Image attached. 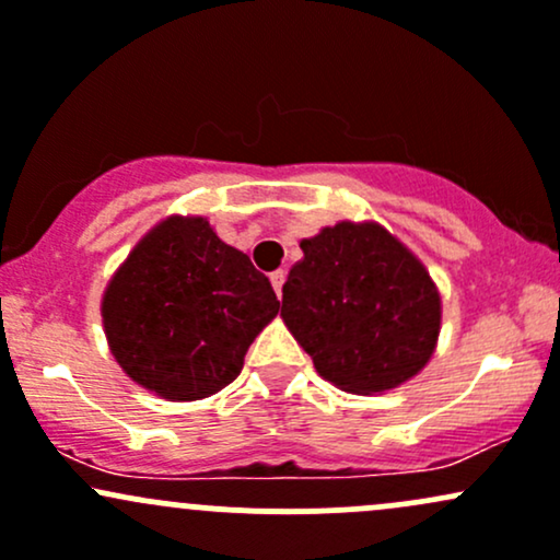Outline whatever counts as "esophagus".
<instances>
[{
	"label": "esophagus",
	"instance_id": "esophagus-1",
	"mask_svg": "<svg viewBox=\"0 0 560 560\" xmlns=\"http://www.w3.org/2000/svg\"><path fill=\"white\" fill-rule=\"evenodd\" d=\"M269 280H272V288H275V293H282V282H285V269H275L272 275H269Z\"/></svg>",
	"mask_w": 560,
	"mask_h": 560
}]
</instances>
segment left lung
Here are the masks:
<instances>
[{
    "instance_id": "obj_1",
    "label": "left lung",
    "mask_w": 560,
    "mask_h": 560,
    "mask_svg": "<svg viewBox=\"0 0 560 560\" xmlns=\"http://www.w3.org/2000/svg\"><path fill=\"white\" fill-rule=\"evenodd\" d=\"M280 317L314 370L349 394H383L416 378L442 330L429 269L378 222H338L301 241Z\"/></svg>"
}]
</instances>
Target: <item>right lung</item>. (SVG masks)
Listing matches in <instances>:
<instances>
[{"label": "right lung", "instance_id": "obj_1", "mask_svg": "<svg viewBox=\"0 0 560 560\" xmlns=\"http://www.w3.org/2000/svg\"><path fill=\"white\" fill-rule=\"evenodd\" d=\"M278 310L267 275L243 250L206 217L179 213L144 232L100 304L113 360L168 401L206 399L235 381Z\"/></svg>", "mask_w": 560, "mask_h": 560}]
</instances>
